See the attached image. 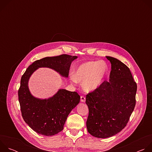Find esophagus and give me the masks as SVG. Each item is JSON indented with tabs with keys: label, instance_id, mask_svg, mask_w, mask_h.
I'll return each mask as SVG.
<instances>
[{
	"label": "esophagus",
	"instance_id": "1",
	"mask_svg": "<svg viewBox=\"0 0 152 152\" xmlns=\"http://www.w3.org/2000/svg\"><path fill=\"white\" fill-rule=\"evenodd\" d=\"M80 101L82 102H85V97H84L83 96H80Z\"/></svg>",
	"mask_w": 152,
	"mask_h": 152
}]
</instances>
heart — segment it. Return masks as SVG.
I'll use <instances>...</instances> for the list:
<instances>
[{
    "label": "heart",
    "instance_id": "obj_1",
    "mask_svg": "<svg viewBox=\"0 0 152 152\" xmlns=\"http://www.w3.org/2000/svg\"><path fill=\"white\" fill-rule=\"evenodd\" d=\"M108 68L105 62L102 61H90L79 66L75 73L72 75V80L76 83H82V88L86 92H91L103 83L107 73Z\"/></svg>",
    "mask_w": 152,
    "mask_h": 152
}]
</instances>
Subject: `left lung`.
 <instances>
[{"label": "left lung", "mask_w": 152, "mask_h": 152, "mask_svg": "<svg viewBox=\"0 0 152 152\" xmlns=\"http://www.w3.org/2000/svg\"><path fill=\"white\" fill-rule=\"evenodd\" d=\"M111 64L109 82L86 96L89 114L88 132L106 138L120 132L127 124L136 104L137 85L128 67L118 59L106 56Z\"/></svg>", "instance_id": "8db88e82"}]
</instances>
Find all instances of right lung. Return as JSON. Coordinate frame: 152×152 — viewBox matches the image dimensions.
I'll return each instance as SVG.
<instances>
[{
	"mask_svg": "<svg viewBox=\"0 0 152 152\" xmlns=\"http://www.w3.org/2000/svg\"><path fill=\"white\" fill-rule=\"evenodd\" d=\"M77 58L76 56L62 54L37 60L30 65L21 76L18 91L21 115L37 133L49 137L62 131L69 114L79 103L80 96L77 92L61 89L49 99L35 98L28 88L30 76L39 67H48L67 77L72 62Z\"/></svg>",
	"mask_w": 152,
	"mask_h": 152,
	"instance_id": "add662e5",
	"label": "right lung"
}]
</instances>
